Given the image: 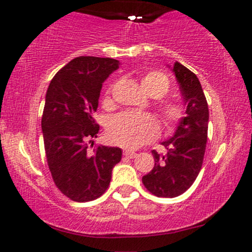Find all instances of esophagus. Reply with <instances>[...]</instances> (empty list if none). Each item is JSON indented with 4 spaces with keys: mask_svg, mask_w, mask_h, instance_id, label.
Listing matches in <instances>:
<instances>
[{
    "mask_svg": "<svg viewBox=\"0 0 252 252\" xmlns=\"http://www.w3.org/2000/svg\"><path fill=\"white\" fill-rule=\"evenodd\" d=\"M124 156H125L126 158H134V157L137 156V153H135L134 151L126 150V151H124Z\"/></svg>",
    "mask_w": 252,
    "mask_h": 252,
    "instance_id": "1",
    "label": "esophagus"
}]
</instances>
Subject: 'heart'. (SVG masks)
<instances>
[{"instance_id":"obj_1","label":"heart","mask_w":252,"mask_h":252,"mask_svg":"<svg viewBox=\"0 0 252 252\" xmlns=\"http://www.w3.org/2000/svg\"><path fill=\"white\" fill-rule=\"evenodd\" d=\"M141 86L149 95L160 99L170 91V80L164 73L153 70L141 79ZM160 117L164 126L168 131H172L182 121L184 111L177 102L167 101L160 106ZM106 133L111 143L126 149H137L158 137L159 125L150 114L123 112L108 121Z\"/></svg>"}]
</instances>
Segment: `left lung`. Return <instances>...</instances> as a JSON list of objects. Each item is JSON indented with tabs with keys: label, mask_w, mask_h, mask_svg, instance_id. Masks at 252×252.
I'll use <instances>...</instances> for the list:
<instances>
[{
	"label": "left lung",
	"mask_w": 252,
	"mask_h": 252,
	"mask_svg": "<svg viewBox=\"0 0 252 252\" xmlns=\"http://www.w3.org/2000/svg\"><path fill=\"white\" fill-rule=\"evenodd\" d=\"M186 105V115L172 138L164 141L166 155L152 151L155 167L143 177V184L157 197L174 198L190 189L202 168L208 140L209 107L197 75L179 62L173 64Z\"/></svg>",
	"instance_id": "obj_1"
}]
</instances>
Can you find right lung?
<instances>
[{
    "mask_svg": "<svg viewBox=\"0 0 252 252\" xmlns=\"http://www.w3.org/2000/svg\"><path fill=\"white\" fill-rule=\"evenodd\" d=\"M118 67L119 61L111 58L79 56L55 74L47 91L41 120L47 162L56 188L74 202L105 193L121 160L119 147L88 150L100 128L93 113L102 82Z\"/></svg>",
    "mask_w": 252,
    "mask_h": 252,
    "instance_id": "right-lung-1",
    "label": "right lung"
}]
</instances>
